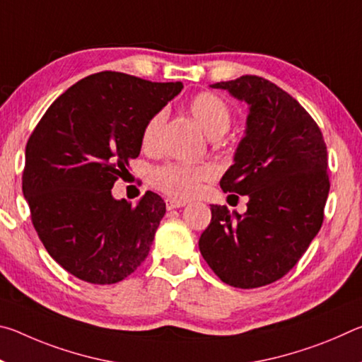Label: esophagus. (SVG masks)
<instances>
[{
	"label": "esophagus",
	"mask_w": 362,
	"mask_h": 362,
	"mask_svg": "<svg viewBox=\"0 0 362 362\" xmlns=\"http://www.w3.org/2000/svg\"><path fill=\"white\" fill-rule=\"evenodd\" d=\"M187 203H183V201H177V199H166V207L169 211L173 209H179V207H183Z\"/></svg>",
	"instance_id": "1"
}]
</instances>
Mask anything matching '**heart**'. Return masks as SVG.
<instances>
[{"instance_id": "obj_1", "label": "heart", "mask_w": 362, "mask_h": 362, "mask_svg": "<svg viewBox=\"0 0 362 362\" xmlns=\"http://www.w3.org/2000/svg\"><path fill=\"white\" fill-rule=\"evenodd\" d=\"M188 110L211 137H220L230 129L233 119L231 108L217 94L206 90V93L193 95L188 100ZM164 119H166V113L159 110L145 122L142 131V146L145 150H153L156 146ZM214 175H216V169L209 164L189 166L182 163H166L153 169L150 182L159 192L182 201L194 196L201 183L214 179Z\"/></svg>"}]
</instances>
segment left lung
<instances>
[{
  "instance_id": "obj_1",
  "label": "left lung",
  "mask_w": 362,
  "mask_h": 362,
  "mask_svg": "<svg viewBox=\"0 0 362 362\" xmlns=\"http://www.w3.org/2000/svg\"><path fill=\"white\" fill-rule=\"evenodd\" d=\"M211 88L249 105L246 137L220 180L223 192L249 201L235 217L225 206H211L199 250L225 284L255 289L286 276L321 230L327 148L311 115L268 79L244 75Z\"/></svg>"
}]
</instances>
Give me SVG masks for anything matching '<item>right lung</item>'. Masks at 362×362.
Here are the masks:
<instances>
[{
	"label": "right lung",
	"mask_w": 362,
	"mask_h": 362,
	"mask_svg": "<svg viewBox=\"0 0 362 362\" xmlns=\"http://www.w3.org/2000/svg\"><path fill=\"white\" fill-rule=\"evenodd\" d=\"M182 88L100 71L59 95L36 124L22 189L41 243L73 276L115 284L148 255L166 203L146 192L132 206L112 188L139 156L145 122Z\"/></svg>",
	"instance_id": "obj_1"
}]
</instances>
